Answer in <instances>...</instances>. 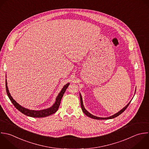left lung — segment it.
Here are the masks:
<instances>
[{"mask_svg":"<svg viewBox=\"0 0 149 149\" xmlns=\"http://www.w3.org/2000/svg\"><path fill=\"white\" fill-rule=\"evenodd\" d=\"M80 105H81V109H82L83 112L84 113V114H85L86 115H87V116H88V117H90V118H91L94 119H101V120H102V119H112V118H115V117L119 116V115H120L123 112H124V111L127 108V107H128V105H129V104H130V102H131V101H130L124 108H123L121 110H120L118 112L115 113L114 115H112V116H109V117H107V118H101V117H98V116H94V115L91 114L90 112H88L85 109V108H84V105H83V99H82V97H81V95L80 94Z\"/></svg>","mask_w":149,"mask_h":149,"instance_id":"8db88e82","label":"left lung"}]
</instances>
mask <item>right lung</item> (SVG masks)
<instances>
[{"mask_svg":"<svg viewBox=\"0 0 149 149\" xmlns=\"http://www.w3.org/2000/svg\"><path fill=\"white\" fill-rule=\"evenodd\" d=\"M69 83L66 84V85H65L63 86V87L62 88V90L61 91V92L59 93V94L58 95L56 98V101L55 102V103L54 104V105L47 109H42V110H30L29 109H27L22 106H21L20 104H19L13 98V97L11 96L8 87V83H7V80L6 79V93L7 94L9 98V99L10 100L11 102L13 103V104L14 105V106L19 111H20L22 113H23V114L29 116H31V117H34V118H44L45 116H48L49 115H51L52 114L55 113L58 108L59 107L60 105V103L62 100V98L66 91V90L67 89L68 87L69 86Z\"/></svg>","mask_w":149,"mask_h":149,"instance_id":"1","label":"right lung"}]
</instances>
